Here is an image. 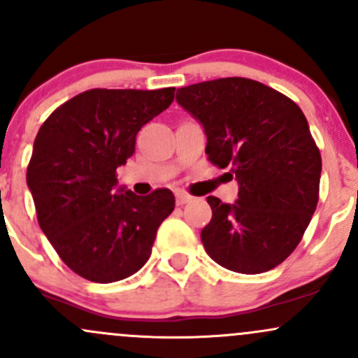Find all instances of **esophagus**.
Segmentation results:
<instances>
[{
	"instance_id": "1",
	"label": "esophagus",
	"mask_w": 358,
	"mask_h": 358,
	"mask_svg": "<svg viewBox=\"0 0 358 358\" xmlns=\"http://www.w3.org/2000/svg\"><path fill=\"white\" fill-rule=\"evenodd\" d=\"M192 197L189 194H185V192H176V204L178 206H183L187 204V202H190Z\"/></svg>"
}]
</instances>
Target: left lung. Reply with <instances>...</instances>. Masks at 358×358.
I'll return each instance as SVG.
<instances>
[{
	"instance_id": "1",
	"label": "left lung",
	"mask_w": 358,
	"mask_h": 358,
	"mask_svg": "<svg viewBox=\"0 0 358 358\" xmlns=\"http://www.w3.org/2000/svg\"><path fill=\"white\" fill-rule=\"evenodd\" d=\"M176 103L204 129L210 163L229 168V180L238 183L235 204L208 197L206 252L235 273L276 268L300 243L319 201L321 154L302 110L242 77L182 87Z\"/></svg>"
}]
</instances>
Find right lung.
Wrapping results in <instances>:
<instances>
[{
    "mask_svg": "<svg viewBox=\"0 0 358 358\" xmlns=\"http://www.w3.org/2000/svg\"><path fill=\"white\" fill-rule=\"evenodd\" d=\"M175 87L90 89L51 113L34 141L27 185L37 221L62 261L94 283L137 273L150 257L175 195H135L116 168L135 152L138 130L173 103Z\"/></svg>",
    "mask_w": 358,
    "mask_h": 358,
    "instance_id": "add662e5",
    "label": "right lung"
}]
</instances>
